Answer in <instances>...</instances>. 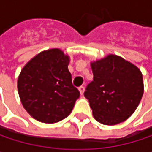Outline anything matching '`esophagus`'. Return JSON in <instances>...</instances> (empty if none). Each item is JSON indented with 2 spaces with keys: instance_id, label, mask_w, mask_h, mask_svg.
<instances>
[{
  "instance_id": "1",
  "label": "esophagus",
  "mask_w": 152,
  "mask_h": 152,
  "mask_svg": "<svg viewBox=\"0 0 152 152\" xmlns=\"http://www.w3.org/2000/svg\"><path fill=\"white\" fill-rule=\"evenodd\" d=\"M78 90H79V91H80L81 95H83V92H84V87H83V86H80V87L78 88Z\"/></svg>"
}]
</instances>
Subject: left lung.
Masks as SVG:
<instances>
[{
    "label": "left lung",
    "instance_id": "obj_1",
    "mask_svg": "<svg viewBox=\"0 0 152 152\" xmlns=\"http://www.w3.org/2000/svg\"><path fill=\"white\" fill-rule=\"evenodd\" d=\"M91 67L93 81L87 85L84 97L95 120L104 125H115L129 119L143 94L139 69L113 54L91 62Z\"/></svg>",
    "mask_w": 152,
    "mask_h": 152
}]
</instances>
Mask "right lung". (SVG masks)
Masks as SVG:
<instances>
[{
    "instance_id": "add662e5",
    "label": "right lung",
    "mask_w": 152,
    "mask_h": 152,
    "mask_svg": "<svg viewBox=\"0 0 152 152\" xmlns=\"http://www.w3.org/2000/svg\"><path fill=\"white\" fill-rule=\"evenodd\" d=\"M69 57L60 49L43 51L22 69L17 80L21 102L39 121L55 123L72 111L79 91L72 84Z\"/></svg>"
}]
</instances>
